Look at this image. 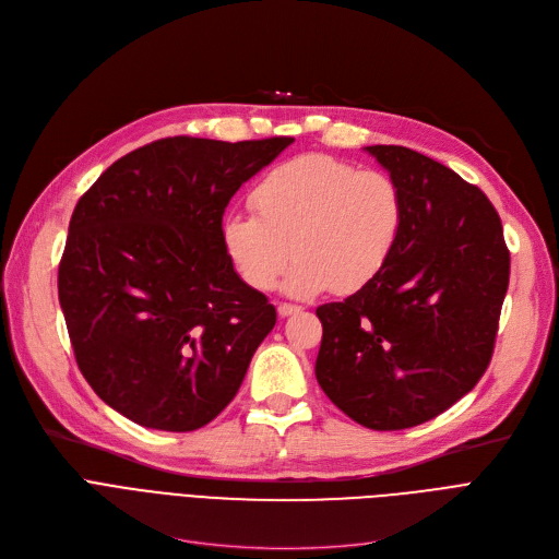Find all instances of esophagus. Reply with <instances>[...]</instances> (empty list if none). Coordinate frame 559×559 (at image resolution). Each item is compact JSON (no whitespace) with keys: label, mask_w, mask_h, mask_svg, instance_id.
Returning a JSON list of instances; mask_svg holds the SVG:
<instances>
[{"label":"esophagus","mask_w":559,"mask_h":559,"mask_svg":"<svg viewBox=\"0 0 559 559\" xmlns=\"http://www.w3.org/2000/svg\"><path fill=\"white\" fill-rule=\"evenodd\" d=\"M304 308L301 306H292V304H281L278 306V314L281 317H292V314H299Z\"/></svg>","instance_id":"34e87169"}]
</instances>
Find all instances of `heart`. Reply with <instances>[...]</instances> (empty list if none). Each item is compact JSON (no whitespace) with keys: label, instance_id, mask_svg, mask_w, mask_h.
<instances>
[{"label":"heart","instance_id":"heart-1","mask_svg":"<svg viewBox=\"0 0 559 559\" xmlns=\"http://www.w3.org/2000/svg\"><path fill=\"white\" fill-rule=\"evenodd\" d=\"M259 215L222 222L224 251L240 278L272 289L287 262L285 289L308 299L373 283L392 260L405 226V194L392 174L360 169L326 154H304L270 169L251 190Z\"/></svg>","mask_w":559,"mask_h":559}]
</instances>
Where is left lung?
Here are the masks:
<instances>
[{
    "mask_svg": "<svg viewBox=\"0 0 559 559\" xmlns=\"http://www.w3.org/2000/svg\"><path fill=\"white\" fill-rule=\"evenodd\" d=\"M405 194V226L367 287L317 308L314 373L346 417L371 430L435 419L487 371L510 283V249L487 194L419 152L373 144Z\"/></svg>",
    "mask_w": 559,
    "mask_h": 559,
    "instance_id": "8db88e82",
    "label": "left lung"
}]
</instances>
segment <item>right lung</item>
I'll return each instance as SVG.
<instances>
[{
	"instance_id": "obj_1",
	"label": "right lung",
	"mask_w": 559,
	"mask_h": 559,
	"mask_svg": "<svg viewBox=\"0 0 559 559\" xmlns=\"http://www.w3.org/2000/svg\"><path fill=\"white\" fill-rule=\"evenodd\" d=\"M289 142L154 140L79 199L58 299L87 385L127 419L190 432L238 394L276 308L235 274L222 217Z\"/></svg>"
}]
</instances>
